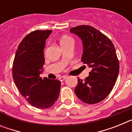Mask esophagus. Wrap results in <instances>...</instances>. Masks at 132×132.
Returning a JSON list of instances; mask_svg holds the SVG:
<instances>
[{
  "label": "esophagus",
  "mask_w": 132,
  "mask_h": 132,
  "mask_svg": "<svg viewBox=\"0 0 132 132\" xmlns=\"http://www.w3.org/2000/svg\"><path fill=\"white\" fill-rule=\"evenodd\" d=\"M65 79H66V76H63V77H59V80L62 82V81H63Z\"/></svg>",
  "instance_id": "obj_1"
}]
</instances>
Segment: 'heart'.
Returning a JSON list of instances; mask_svg holds the SVG:
<instances>
[{
	"label": "heart",
	"instance_id": "obj_1",
	"mask_svg": "<svg viewBox=\"0 0 132 132\" xmlns=\"http://www.w3.org/2000/svg\"><path fill=\"white\" fill-rule=\"evenodd\" d=\"M70 43H73V40L69 36H62L59 39V44L62 47H65V45H68Z\"/></svg>",
	"mask_w": 132,
	"mask_h": 132
}]
</instances>
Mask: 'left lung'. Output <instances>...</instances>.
<instances>
[{
    "mask_svg": "<svg viewBox=\"0 0 132 132\" xmlns=\"http://www.w3.org/2000/svg\"><path fill=\"white\" fill-rule=\"evenodd\" d=\"M82 43L81 61L91 69L85 80L78 79L75 93L80 101L96 104L108 96L114 87L119 73V61L116 49L105 35L90 26L71 28Z\"/></svg>",
    "mask_w": 132,
    "mask_h": 132,
    "instance_id": "left-lung-1",
    "label": "left lung"
}]
</instances>
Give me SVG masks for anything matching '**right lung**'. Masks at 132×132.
Here are the masks:
<instances>
[{"label": "right lung", "mask_w": 132, "mask_h": 132, "mask_svg": "<svg viewBox=\"0 0 132 132\" xmlns=\"http://www.w3.org/2000/svg\"><path fill=\"white\" fill-rule=\"evenodd\" d=\"M52 30H36L27 35L18 45L12 66V76L21 94L31 106L41 109L57 101L61 81L39 77L43 72L45 40Z\"/></svg>", "instance_id": "add662e5"}]
</instances>
